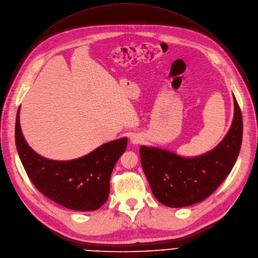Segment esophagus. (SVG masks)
I'll list each match as a JSON object with an SVG mask.
<instances>
[{
  "instance_id": "1",
  "label": "esophagus",
  "mask_w": 258,
  "mask_h": 258,
  "mask_svg": "<svg viewBox=\"0 0 258 258\" xmlns=\"http://www.w3.org/2000/svg\"><path fill=\"white\" fill-rule=\"evenodd\" d=\"M130 140H131V143H133V144H139V143L142 142L143 138H142V136L139 135V134H134V135L131 136Z\"/></svg>"
}]
</instances>
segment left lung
Here are the masks:
<instances>
[{"label":"left lung","mask_w":258,"mask_h":258,"mask_svg":"<svg viewBox=\"0 0 258 258\" xmlns=\"http://www.w3.org/2000/svg\"><path fill=\"white\" fill-rule=\"evenodd\" d=\"M234 119L224 139L201 156L186 158L160 147L141 145L140 160L152 194L169 208H184L208 198L232 171L239 156L242 115L235 95Z\"/></svg>","instance_id":"8db88e82"}]
</instances>
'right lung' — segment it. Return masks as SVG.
Wrapping results in <instances>:
<instances>
[{
    "label": "right lung",
    "instance_id": "right-lung-1",
    "mask_svg": "<svg viewBox=\"0 0 258 258\" xmlns=\"http://www.w3.org/2000/svg\"><path fill=\"white\" fill-rule=\"evenodd\" d=\"M19 113L20 108L15 124L16 147L24 170L36 189L73 211L90 212L104 205L110 194L111 174L126 150L127 137L102 144L79 159L48 160L27 144L21 131Z\"/></svg>",
    "mask_w": 258,
    "mask_h": 258
}]
</instances>
